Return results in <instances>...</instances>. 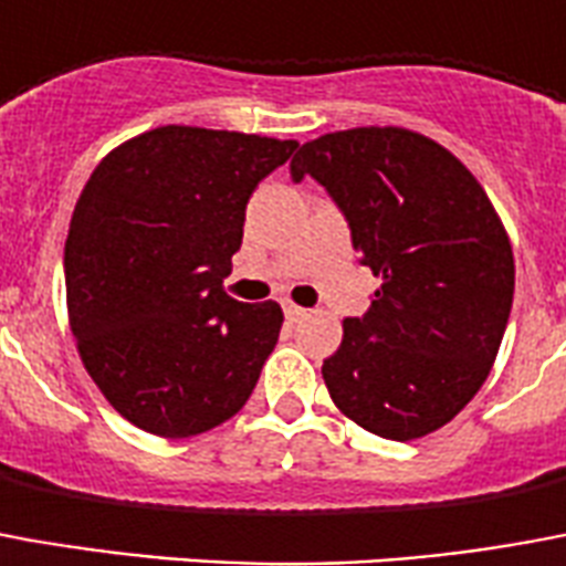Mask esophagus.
<instances>
[{
  "label": "esophagus",
  "instance_id": "obj_1",
  "mask_svg": "<svg viewBox=\"0 0 566 566\" xmlns=\"http://www.w3.org/2000/svg\"><path fill=\"white\" fill-rule=\"evenodd\" d=\"M284 315H287V321H303L308 312H305V308H300V305H294V303H284Z\"/></svg>",
  "mask_w": 566,
  "mask_h": 566
}]
</instances>
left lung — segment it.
<instances>
[{"instance_id":"8db88e82","label":"left lung","mask_w":566,"mask_h":566,"mask_svg":"<svg viewBox=\"0 0 566 566\" xmlns=\"http://www.w3.org/2000/svg\"><path fill=\"white\" fill-rule=\"evenodd\" d=\"M291 177L326 188L380 279L321 368L336 408L389 441L447 426L489 378L516 284L483 186L450 149L392 125L308 140Z\"/></svg>"}]
</instances>
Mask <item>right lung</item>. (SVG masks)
Here are the masks:
<instances>
[{
  "label": "right lung",
  "instance_id": "obj_1",
  "mask_svg": "<svg viewBox=\"0 0 566 566\" xmlns=\"http://www.w3.org/2000/svg\"><path fill=\"white\" fill-rule=\"evenodd\" d=\"M296 140L161 125L92 170L65 240L71 333L113 411L158 438L209 432L249 401L279 303L224 294L245 203Z\"/></svg>",
  "mask_w": 566,
  "mask_h": 566
}]
</instances>
